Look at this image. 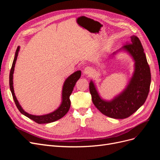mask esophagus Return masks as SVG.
I'll list each match as a JSON object with an SVG mask.
<instances>
[{
    "label": "esophagus",
    "mask_w": 160,
    "mask_h": 160,
    "mask_svg": "<svg viewBox=\"0 0 160 160\" xmlns=\"http://www.w3.org/2000/svg\"><path fill=\"white\" fill-rule=\"evenodd\" d=\"M93 72V70L90 67H87L83 70V73L86 75H91Z\"/></svg>",
    "instance_id": "1"
}]
</instances>
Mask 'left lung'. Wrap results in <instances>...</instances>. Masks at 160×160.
Masks as SVG:
<instances>
[{
	"instance_id": "8db88e82",
	"label": "left lung",
	"mask_w": 160,
	"mask_h": 160,
	"mask_svg": "<svg viewBox=\"0 0 160 160\" xmlns=\"http://www.w3.org/2000/svg\"><path fill=\"white\" fill-rule=\"evenodd\" d=\"M131 40L109 59L119 52H125L134 62V70L125 89L111 100L101 98L94 82L91 80L89 91L92 101L101 113L113 119H125L135 113L146 101L151 84V72L146 56L139 38L131 36Z\"/></svg>"
}]
</instances>
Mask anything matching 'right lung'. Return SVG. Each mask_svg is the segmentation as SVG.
I'll list each match as a JSON object with an SVG mask.
<instances>
[{"label": "right lung", "mask_w": 160, "mask_h": 160, "mask_svg": "<svg viewBox=\"0 0 160 160\" xmlns=\"http://www.w3.org/2000/svg\"><path fill=\"white\" fill-rule=\"evenodd\" d=\"M19 51H20V47L18 46L15 52V55H14V58L12 62V65L11 69V72H10V75H9V85H10V89L12 93V95L13 99L14 101V103H15L18 109L22 115H25L26 117L33 120L34 122H35L36 123H39V124L52 123L62 118L63 116L66 115V113L68 112L69 110L70 106H71V101L69 99V97L72 93V90H73L76 82L78 81L81 77V71L79 70V71H77L74 72L73 73L69 75L65 79L62 88L61 104L55 111H52V112L49 113L41 115H32L26 112V111L22 109L21 105H20V103H19L18 101L16 98L15 94H14V87H13V74H14V67H15L16 61L17 59V57L18 55Z\"/></svg>", "instance_id": "1"}]
</instances>
